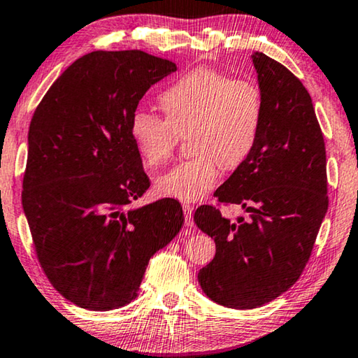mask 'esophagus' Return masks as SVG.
Instances as JSON below:
<instances>
[{"label": "esophagus", "instance_id": "esophagus-1", "mask_svg": "<svg viewBox=\"0 0 358 358\" xmlns=\"http://www.w3.org/2000/svg\"><path fill=\"white\" fill-rule=\"evenodd\" d=\"M183 211H185V224L187 227H194L192 221V207L189 203H183Z\"/></svg>", "mask_w": 358, "mask_h": 358}]
</instances>
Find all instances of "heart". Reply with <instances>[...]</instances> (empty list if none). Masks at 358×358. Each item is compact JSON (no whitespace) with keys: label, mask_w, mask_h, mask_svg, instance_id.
I'll return each mask as SVG.
<instances>
[{"label":"heart","mask_w":358,"mask_h":358,"mask_svg":"<svg viewBox=\"0 0 358 358\" xmlns=\"http://www.w3.org/2000/svg\"><path fill=\"white\" fill-rule=\"evenodd\" d=\"M166 118L136 110L129 132L150 167L171 161L181 134L191 131L194 153L156 181L161 196L196 202L207 197L220 178L221 164L238 167L252 153L264 121L259 85L211 68L187 72L159 96Z\"/></svg>","instance_id":"1"}]
</instances>
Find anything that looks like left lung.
<instances>
[{
	"label": "left lung",
	"mask_w": 358,
	"mask_h": 358,
	"mask_svg": "<svg viewBox=\"0 0 358 358\" xmlns=\"http://www.w3.org/2000/svg\"><path fill=\"white\" fill-rule=\"evenodd\" d=\"M252 63L264 96L259 141L215 192L220 203L241 205L250 220L230 222L213 205L194 213L216 243L199 284L234 310L262 306L294 286L329 208L325 143L310 93L265 53H254Z\"/></svg>",
	"instance_id": "left-lung-1"
}]
</instances>
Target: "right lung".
Returning <instances> with one entry per match:
<instances>
[{
	"mask_svg": "<svg viewBox=\"0 0 358 358\" xmlns=\"http://www.w3.org/2000/svg\"><path fill=\"white\" fill-rule=\"evenodd\" d=\"M175 71L142 50L87 53L29 123L22 203L36 256L52 286L85 310L134 300L148 260L183 226L175 199L131 208L150 180L129 121L151 85Z\"/></svg>",
	"mask_w": 358,
	"mask_h": 358,
	"instance_id": "1",
	"label": "right lung"
}]
</instances>
